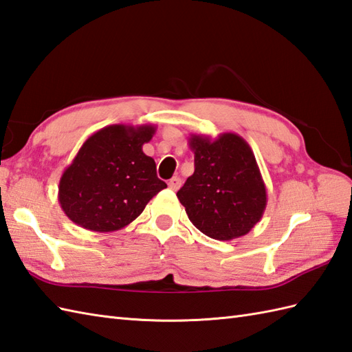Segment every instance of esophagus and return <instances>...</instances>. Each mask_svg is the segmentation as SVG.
<instances>
[{"label":"esophagus","instance_id":"esophagus-1","mask_svg":"<svg viewBox=\"0 0 352 352\" xmlns=\"http://www.w3.org/2000/svg\"><path fill=\"white\" fill-rule=\"evenodd\" d=\"M168 186H169L170 190H178L179 187H182V178H179V177H173V178L169 179Z\"/></svg>","mask_w":352,"mask_h":352}]
</instances>
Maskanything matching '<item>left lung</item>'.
<instances>
[{
  "mask_svg": "<svg viewBox=\"0 0 352 352\" xmlns=\"http://www.w3.org/2000/svg\"><path fill=\"white\" fill-rule=\"evenodd\" d=\"M195 173L177 192L190 222L210 239L246 235L264 214L267 190L250 145L236 133L190 135Z\"/></svg>",
  "mask_w": 352,
  "mask_h": 352,
  "instance_id": "1",
  "label": "left lung"
}]
</instances>
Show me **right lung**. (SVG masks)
Masks as SVG:
<instances>
[{
    "instance_id": "add662e5",
    "label": "right lung",
    "mask_w": 352,
    "mask_h": 352,
    "mask_svg": "<svg viewBox=\"0 0 352 352\" xmlns=\"http://www.w3.org/2000/svg\"><path fill=\"white\" fill-rule=\"evenodd\" d=\"M156 126H106L89 136L64 169L58 201L73 223L112 232L132 223L166 187L154 159L142 151Z\"/></svg>"
}]
</instances>
